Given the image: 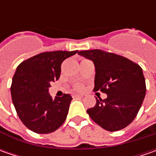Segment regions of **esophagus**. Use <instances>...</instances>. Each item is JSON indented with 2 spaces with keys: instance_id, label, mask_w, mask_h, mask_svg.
<instances>
[{
  "instance_id": "obj_1",
  "label": "esophagus",
  "mask_w": 156,
  "mask_h": 156,
  "mask_svg": "<svg viewBox=\"0 0 156 156\" xmlns=\"http://www.w3.org/2000/svg\"><path fill=\"white\" fill-rule=\"evenodd\" d=\"M73 97H74V98H82V97H83V94H73Z\"/></svg>"
}]
</instances>
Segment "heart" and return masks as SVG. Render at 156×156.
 <instances>
[{
    "label": "heart",
    "mask_w": 156,
    "mask_h": 156,
    "mask_svg": "<svg viewBox=\"0 0 156 156\" xmlns=\"http://www.w3.org/2000/svg\"><path fill=\"white\" fill-rule=\"evenodd\" d=\"M77 88H78V89H81V86H78V87H77Z\"/></svg>",
    "instance_id": "obj_1"
}]
</instances>
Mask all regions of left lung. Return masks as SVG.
<instances>
[{"mask_svg": "<svg viewBox=\"0 0 156 156\" xmlns=\"http://www.w3.org/2000/svg\"><path fill=\"white\" fill-rule=\"evenodd\" d=\"M94 64V90L107 94L87 113L102 129L114 132L126 128L134 121L146 94L141 68L125 57L100 49L79 51Z\"/></svg>", "mask_w": 156, "mask_h": 156, "instance_id": "left-lung-1", "label": "left lung"}]
</instances>
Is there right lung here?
<instances>
[{
  "instance_id": "add662e5",
  "label": "right lung",
  "mask_w": 156,
  "mask_h": 156,
  "mask_svg": "<svg viewBox=\"0 0 156 156\" xmlns=\"http://www.w3.org/2000/svg\"><path fill=\"white\" fill-rule=\"evenodd\" d=\"M77 52H44L17 67L11 85L12 101L22 123L34 133L49 134L65 122L72 96L65 94L52 99L48 88L59 79L63 61Z\"/></svg>"
}]
</instances>
